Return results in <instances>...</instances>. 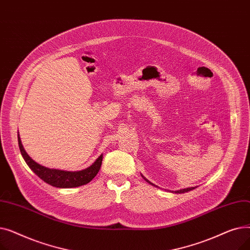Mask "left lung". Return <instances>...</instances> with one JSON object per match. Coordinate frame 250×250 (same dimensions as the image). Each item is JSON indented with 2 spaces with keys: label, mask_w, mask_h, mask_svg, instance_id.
Segmentation results:
<instances>
[{
  "label": "left lung",
  "mask_w": 250,
  "mask_h": 250,
  "mask_svg": "<svg viewBox=\"0 0 250 250\" xmlns=\"http://www.w3.org/2000/svg\"><path fill=\"white\" fill-rule=\"evenodd\" d=\"M142 175V177L144 178V179H145L148 183H150V185H152V186H154V187H156V188H159V187H157V186H155L154 185V183L153 182H151L149 179H147L145 176H144L143 174H141ZM196 188V187H195ZM195 188H182V189H179V190H175V191H173V190H169V191H171V192H174V193H185V192H188V191H190V190H192V189H194Z\"/></svg>",
  "instance_id": "1"
}]
</instances>
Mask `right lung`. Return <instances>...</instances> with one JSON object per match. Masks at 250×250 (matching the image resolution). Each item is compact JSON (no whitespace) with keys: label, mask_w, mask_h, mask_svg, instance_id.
<instances>
[{"label":"right lung","mask_w":250,"mask_h":250,"mask_svg":"<svg viewBox=\"0 0 250 250\" xmlns=\"http://www.w3.org/2000/svg\"><path fill=\"white\" fill-rule=\"evenodd\" d=\"M18 144H19V149H20L21 155L23 157V159L25 160L26 164L29 166V168L39 178L55 188H78V187L87 185L88 182H90L96 176L101 167L102 158H103L102 154L98 157L93 164L86 169L80 170V171H67V170L48 168L35 162L31 157L26 153L21 143L19 134H18Z\"/></svg>","instance_id":"obj_1"}]
</instances>
